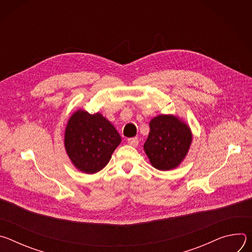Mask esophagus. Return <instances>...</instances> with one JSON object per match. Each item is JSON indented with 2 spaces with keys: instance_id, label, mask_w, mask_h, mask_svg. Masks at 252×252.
<instances>
[{
  "instance_id": "34e87169",
  "label": "esophagus",
  "mask_w": 252,
  "mask_h": 252,
  "mask_svg": "<svg viewBox=\"0 0 252 252\" xmlns=\"http://www.w3.org/2000/svg\"><path fill=\"white\" fill-rule=\"evenodd\" d=\"M127 143L131 147H137L138 145V138L137 137H130L127 139Z\"/></svg>"
}]
</instances>
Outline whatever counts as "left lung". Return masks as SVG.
<instances>
[{
    "label": "left lung",
    "mask_w": 252,
    "mask_h": 252,
    "mask_svg": "<svg viewBox=\"0 0 252 252\" xmlns=\"http://www.w3.org/2000/svg\"><path fill=\"white\" fill-rule=\"evenodd\" d=\"M145 152L154 167L169 170L179 165L190 147L192 134L187 124L174 116L160 115L150 123Z\"/></svg>",
    "instance_id": "obj_1"
}]
</instances>
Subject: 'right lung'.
Masks as SVG:
<instances>
[{
    "label": "right lung",
    "instance_id": "obj_1",
    "mask_svg": "<svg viewBox=\"0 0 252 252\" xmlns=\"http://www.w3.org/2000/svg\"><path fill=\"white\" fill-rule=\"evenodd\" d=\"M122 141L115 126L96 113L78 111L67 122L64 147L75 166L86 173H95L110 161Z\"/></svg>",
    "mask_w": 252,
    "mask_h": 252
}]
</instances>
